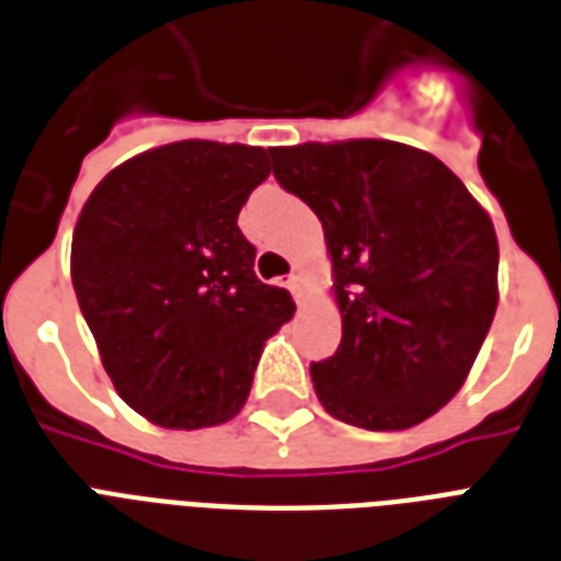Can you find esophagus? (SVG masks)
<instances>
[{"mask_svg": "<svg viewBox=\"0 0 561 561\" xmlns=\"http://www.w3.org/2000/svg\"><path fill=\"white\" fill-rule=\"evenodd\" d=\"M288 288H290V294H294V299H297L299 306H306V299H308V279L306 276H290L288 279Z\"/></svg>", "mask_w": 561, "mask_h": 561, "instance_id": "esophagus-1", "label": "esophagus"}]
</instances>
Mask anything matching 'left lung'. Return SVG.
Instances as JSON below:
<instances>
[{
  "instance_id": "left-lung-1",
  "label": "left lung",
  "mask_w": 561,
  "mask_h": 561,
  "mask_svg": "<svg viewBox=\"0 0 561 561\" xmlns=\"http://www.w3.org/2000/svg\"><path fill=\"white\" fill-rule=\"evenodd\" d=\"M273 178L323 224L343 337L311 364L317 399L367 431H404L469 378L497 308L489 211L434 153L387 139L271 148Z\"/></svg>"
}]
</instances>
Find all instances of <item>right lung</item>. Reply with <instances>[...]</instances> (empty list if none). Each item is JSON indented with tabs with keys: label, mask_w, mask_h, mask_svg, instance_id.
Masks as SVG:
<instances>
[{
	"label": "right lung",
	"mask_w": 561,
	"mask_h": 561,
	"mask_svg": "<svg viewBox=\"0 0 561 561\" xmlns=\"http://www.w3.org/2000/svg\"><path fill=\"white\" fill-rule=\"evenodd\" d=\"M271 151L186 139L116 165L83 203L72 285L122 399L171 431L224 425L297 306L255 279L238 211Z\"/></svg>",
	"instance_id": "right-lung-1"
}]
</instances>
